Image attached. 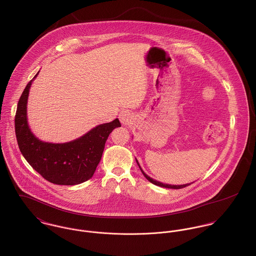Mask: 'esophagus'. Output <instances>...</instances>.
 <instances>
[{
	"label": "esophagus",
	"mask_w": 256,
	"mask_h": 256,
	"mask_svg": "<svg viewBox=\"0 0 256 256\" xmlns=\"http://www.w3.org/2000/svg\"><path fill=\"white\" fill-rule=\"evenodd\" d=\"M118 118H120V120L124 124H128L132 120V114H130V111L124 110V111L120 112Z\"/></svg>",
	"instance_id": "obj_1"
}]
</instances>
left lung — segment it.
Masks as SVG:
<instances>
[{
    "label": "left lung",
    "instance_id": "1",
    "mask_svg": "<svg viewBox=\"0 0 256 256\" xmlns=\"http://www.w3.org/2000/svg\"><path fill=\"white\" fill-rule=\"evenodd\" d=\"M136 163H138V167H140V169L142 172V174H143V176L150 182H152L153 184H155V186H161V188H174V190H178V188H186V186H190V184H180V186H174V184H163V182H158V180H153L152 178H150L149 176H147L143 170L142 169V167H140V165L138 164V160H136Z\"/></svg>",
    "mask_w": 256,
    "mask_h": 256
}]
</instances>
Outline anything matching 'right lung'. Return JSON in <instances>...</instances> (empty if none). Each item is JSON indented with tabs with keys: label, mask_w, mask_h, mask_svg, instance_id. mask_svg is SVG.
<instances>
[{
	"label": "right lung",
	"mask_w": 256,
	"mask_h": 256,
	"mask_svg": "<svg viewBox=\"0 0 256 256\" xmlns=\"http://www.w3.org/2000/svg\"><path fill=\"white\" fill-rule=\"evenodd\" d=\"M33 80L20 98L14 118L16 136L22 154L34 170L52 184L74 186L86 182L92 178L101 160L109 134L120 126V120L116 118L111 122L99 124L72 142H41L31 132L26 116L29 89Z\"/></svg>",
	"instance_id": "right-lung-1"
}]
</instances>
